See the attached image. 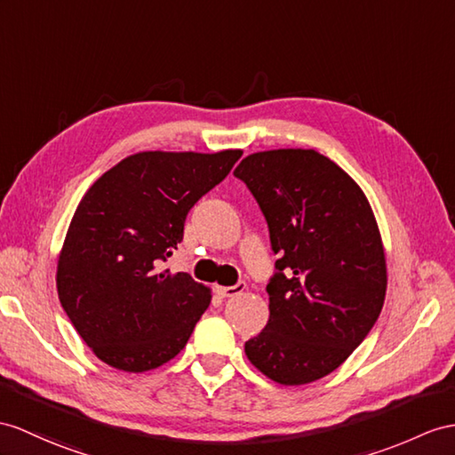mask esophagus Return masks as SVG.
<instances>
[{
	"label": "esophagus",
	"instance_id": "esophagus-1",
	"mask_svg": "<svg viewBox=\"0 0 455 455\" xmlns=\"http://www.w3.org/2000/svg\"><path fill=\"white\" fill-rule=\"evenodd\" d=\"M247 290V283L245 282H239V283H235V285H218L216 287V293L220 295V297H234V295H239V293H243Z\"/></svg>",
	"mask_w": 455,
	"mask_h": 455
}]
</instances>
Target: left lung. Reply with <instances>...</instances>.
<instances>
[{"mask_svg":"<svg viewBox=\"0 0 455 455\" xmlns=\"http://www.w3.org/2000/svg\"><path fill=\"white\" fill-rule=\"evenodd\" d=\"M268 221L278 274L270 316L245 355L270 380L324 379L367 338L386 287V254L369 198L313 148L249 154L235 168Z\"/></svg>","mask_w":455,"mask_h":455,"instance_id":"8db88e82","label":"left lung"}]
</instances>
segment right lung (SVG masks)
<instances>
[{"instance_id": "obj_1", "label": "right lung", "mask_w": 455, "mask_h": 455, "mask_svg": "<svg viewBox=\"0 0 455 455\" xmlns=\"http://www.w3.org/2000/svg\"><path fill=\"white\" fill-rule=\"evenodd\" d=\"M243 150L137 152L91 185L58 259L63 311L106 364L162 367L189 341L210 287L162 270L183 239L187 212L234 168Z\"/></svg>"}]
</instances>
